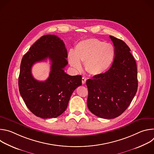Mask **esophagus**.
I'll return each mask as SVG.
<instances>
[{
	"mask_svg": "<svg viewBox=\"0 0 154 154\" xmlns=\"http://www.w3.org/2000/svg\"><path fill=\"white\" fill-rule=\"evenodd\" d=\"M86 79L85 77H82V83L83 84H85L86 83Z\"/></svg>",
	"mask_w": 154,
	"mask_h": 154,
	"instance_id": "obj_1",
	"label": "esophagus"
}]
</instances>
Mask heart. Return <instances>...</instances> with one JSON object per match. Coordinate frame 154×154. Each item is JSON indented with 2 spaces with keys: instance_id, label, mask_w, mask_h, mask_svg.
<instances>
[{
  "instance_id": "obj_1",
  "label": "heart",
  "mask_w": 154,
  "mask_h": 154,
  "mask_svg": "<svg viewBox=\"0 0 154 154\" xmlns=\"http://www.w3.org/2000/svg\"><path fill=\"white\" fill-rule=\"evenodd\" d=\"M115 54V48L111 44L89 38L77 44L74 52L69 53L68 60L75 70L80 71L82 68L80 63H83L88 73L97 76L108 70L113 61Z\"/></svg>"
}]
</instances>
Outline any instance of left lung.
Wrapping results in <instances>:
<instances>
[{
    "label": "left lung",
    "mask_w": 154,
    "mask_h": 154,
    "mask_svg": "<svg viewBox=\"0 0 154 154\" xmlns=\"http://www.w3.org/2000/svg\"><path fill=\"white\" fill-rule=\"evenodd\" d=\"M115 46L111 68L102 75L86 80L87 106L96 116L113 119L130 104L138 89L137 68L130 49L121 39L109 36Z\"/></svg>",
    "instance_id": "obj_1"
}]
</instances>
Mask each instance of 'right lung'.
Returning a JSON list of instances; mask_svg holds the SVG:
<instances>
[{
	"label": "right lung",
	"mask_w": 154,
	"mask_h": 154,
	"mask_svg": "<svg viewBox=\"0 0 154 154\" xmlns=\"http://www.w3.org/2000/svg\"><path fill=\"white\" fill-rule=\"evenodd\" d=\"M67 50L60 38L44 35L30 47L22 59L18 85L21 97L35 116L43 118H57L66 109L71 96L82 85V76H71L64 72L68 64ZM49 58L51 72L45 81H38L31 74L36 62Z\"/></svg>",
	"instance_id": "add662e5"
}]
</instances>
